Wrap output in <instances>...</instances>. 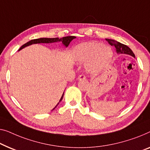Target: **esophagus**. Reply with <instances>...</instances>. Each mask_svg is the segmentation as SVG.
<instances>
[{"instance_id":"esophagus-1","label":"esophagus","mask_w":150,"mask_h":150,"mask_svg":"<svg viewBox=\"0 0 150 150\" xmlns=\"http://www.w3.org/2000/svg\"><path fill=\"white\" fill-rule=\"evenodd\" d=\"M86 79V76L84 74L80 75L78 77V80H84V79Z\"/></svg>"}]
</instances>
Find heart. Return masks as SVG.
<instances>
[{"mask_svg":"<svg viewBox=\"0 0 150 150\" xmlns=\"http://www.w3.org/2000/svg\"><path fill=\"white\" fill-rule=\"evenodd\" d=\"M112 49L97 42H87L77 45L74 49L73 57L77 63H86L88 72L95 74L101 71L111 61Z\"/></svg>","mask_w":150,"mask_h":150,"instance_id":"1","label":"heart"}]
</instances>
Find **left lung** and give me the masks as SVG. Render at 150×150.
<instances>
[{
  "label": "left lung",
  "mask_w": 150,
  "mask_h": 150,
  "mask_svg": "<svg viewBox=\"0 0 150 150\" xmlns=\"http://www.w3.org/2000/svg\"><path fill=\"white\" fill-rule=\"evenodd\" d=\"M105 40L108 41V43L112 46H114L116 50V53L118 54H126V55H131L134 58H135V55L132 51V50L129 48L127 45H123L122 43L118 42V41L112 40V39L105 38Z\"/></svg>",
  "instance_id": "8db88e82"
}]
</instances>
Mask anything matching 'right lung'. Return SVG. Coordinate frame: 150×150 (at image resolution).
I'll use <instances>...</instances> for the list:
<instances>
[{
	"instance_id": "obj_1",
	"label": "right lung",
	"mask_w": 150,
	"mask_h": 150,
	"mask_svg": "<svg viewBox=\"0 0 150 150\" xmlns=\"http://www.w3.org/2000/svg\"><path fill=\"white\" fill-rule=\"evenodd\" d=\"M76 37H75V36H66V37H63L62 38H37V39H34V40H31L29 42H28L24 44L23 45H22L20 47V49L18 50L19 51H20L23 48H25V47H26L28 46H29V45H31L32 44H39V43H53V42H62V44L64 45L65 47H67L70 44V42L71 40H73V39L76 38ZM64 92L63 93L62 97H61L60 100L59 101V103H58L57 105L55 108H53V110L55 108L57 107L58 105V104L59 103V102L62 100L63 97H64Z\"/></svg>"
}]
</instances>
